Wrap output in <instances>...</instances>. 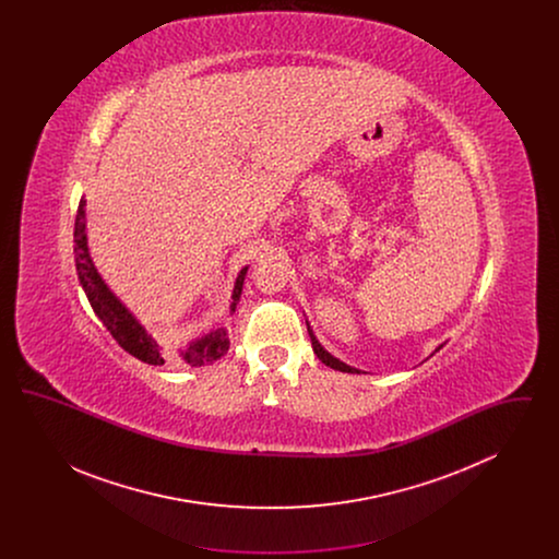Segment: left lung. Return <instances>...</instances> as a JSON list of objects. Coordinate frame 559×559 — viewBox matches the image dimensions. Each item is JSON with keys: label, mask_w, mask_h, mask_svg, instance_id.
<instances>
[{"label": "left lung", "mask_w": 559, "mask_h": 559, "mask_svg": "<svg viewBox=\"0 0 559 559\" xmlns=\"http://www.w3.org/2000/svg\"><path fill=\"white\" fill-rule=\"evenodd\" d=\"M306 324H308V333H310V340H312V349H314V354L319 356L320 362H324L326 367H331V369H335V371L342 372H362L360 369H354V367H349L346 362H342L340 358H335L331 352H326L324 347L320 346L319 340H317V335H314V331H312V326H310V322L306 320ZM444 346V344H442ZM436 347V349H440V347Z\"/></svg>", "instance_id": "left-lung-1"}]
</instances>
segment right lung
Listing matches in <instances>:
<instances>
[{"label": "right lung", "instance_id": "right-lung-1", "mask_svg": "<svg viewBox=\"0 0 559 559\" xmlns=\"http://www.w3.org/2000/svg\"><path fill=\"white\" fill-rule=\"evenodd\" d=\"M75 266H78V276H80L81 287L87 295L96 317L103 320V324L110 331V335L117 340V344L130 352L138 360L146 365H163L165 352L159 346V342L146 331V326L135 319L132 310L110 292L105 278L100 276L98 267L92 260L90 247H87V222H85V199L81 197L80 207H78V217H75ZM249 266L242 267L237 276L235 289H233V301L230 310H237L245 276H247ZM230 347V340L226 335V329H213L210 333L192 340L187 347L178 349V356L188 367H203L212 365L217 358H222Z\"/></svg>", "mask_w": 559, "mask_h": 559}]
</instances>
